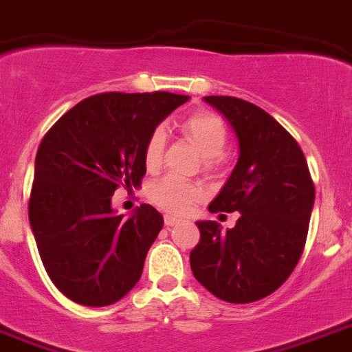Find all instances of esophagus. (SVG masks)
<instances>
[{
  "mask_svg": "<svg viewBox=\"0 0 352 352\" xmlns=\"http://www.w3.org/2000/svg\"><path fill=\"white\" fill-rule=\"evenodd\" d=\"M164 222H165V226H174V224H178L179 219L178 217H173V215H164Z\"/></svg>",
  "mask_w": 352,
  "mask_h": 352,
  "instance_id": "1",
  "label": "esophagus"
}]
</instances>
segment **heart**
Returning a JSON list of instances; mask_svg holds the SVG:
<instances>
[{
	"label": "heart",
	"instance_id": "1",
	"mask_svg": "<svg viewBox=\"0 0 352 352\" xmlns=\"http://www.w3.org/2000/svg\"><path fill=\"white\" fill-rule=\"evenodd\" d=\"M179 130L196 146L199 155L205 158L203 167H205L206 173H215L221 165V155L224 153L228 144L226 124L221 117L217 113L208 112V110H199V112H194L185 117L179 122ZM164 149V130L155 128L144 144V164H146L147 170H156L160 167ZM147 196L156 206H160L165 212L182 215L201 199L203 188L197 183L185 182V179L174 178V176H165V178L156 179L155 183L149 185Z\"/></svg>",
	"mask_w": 352,
	"mask_h": 352
}]
</instances>
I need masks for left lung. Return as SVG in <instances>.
I'll return each mask as SVG.
<instances>
[{"label": "left lung", "instance_id": "obj_1", "mask_svg": "<svg viewBox=\"0 0 352 352\" xmlns=\"http://www.w3.org/2000/svg\"><path fill=\"white\" fill-rule=\"evenodd\" d=\"M239 137L240 156L210 212H240L235 228L196 222L190 267L203 287L233 305L260 301L294 272L310 226L315 187L297 140L256 104L206 96Z\"/></svg>", "mask_w": 352, "mask_h": 352}]
</instances>
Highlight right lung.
<instances>
[{
    "mask_svg": "<svg viewBox=\"0 0 352 352\" xmlns=\"http://www.w3.org/2000/svg\"><path fill=\"white\" fill-rule=\"evenodd\" d=\"M187 101L170 92L90 96L41 140L30 224L47 276L71 301L113 305L142 276L164 217L151 205H140L130 219L116 215L112 196L142 183L147 137Z\"/></svg>",
    "mask_w": 352,
    "mask_h": 352,
    "instance_id": "1",
    "label": "right lung"
}]
</instances>
